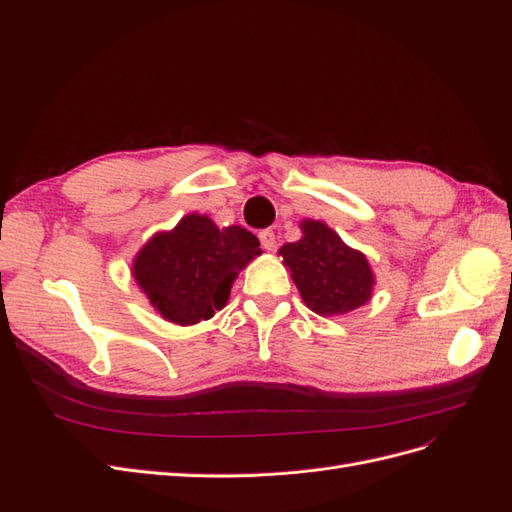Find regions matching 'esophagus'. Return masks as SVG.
Returning <instances> with one entry per match:
<instances>
[{"label":"esophagus","mask_w":512,"mask_h":512,"mask_svg":"<svg viewBox=\"0 0 512 512\" xmlns=\"http://www.w3.org/2000/svg\"><path fill=\"white\" fill-rule=\"evenodd\" d=\"M258 239H260V243H262V247H265L267 252H271L273 247H275V232L271 230V228H265V230H260V235H258Z\"/></svg>","instance_id":"34e87169"}]
</instances>
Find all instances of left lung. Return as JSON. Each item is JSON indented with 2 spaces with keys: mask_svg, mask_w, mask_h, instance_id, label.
Segmentation results:
<instances>
[{
  "mask_svg": "<svg viewBox=\"0 0 512 512\" xmlns=\"http://www.w3.org/2000/svg\"><path fill=\"white\" fill-rule=\"evenodd\" d=\"M303 239L286 243L280 254L290 267L305 305L320 316H339L371 297L374 273L367 258L350 250L327 224L307 220Z\"/></svg>",
  "mask_w": 512,
  "mask_h": 512,
  "instance_id": "obj_1",
  "label": "left lung"
}]
</instances>
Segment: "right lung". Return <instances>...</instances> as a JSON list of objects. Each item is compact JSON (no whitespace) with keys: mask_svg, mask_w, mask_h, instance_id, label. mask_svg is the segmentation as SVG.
I'll return each instance as SVG.
<instances>
[{"mask_svg":"<svg viewBox=\"0 0 512 512\" xmlns=\"http://www.w3.org/2000/svg\"><path fill=\"white\" fill-rule=\"evenodd\" d=\"M260 254L250 230H220L207 215H185L153 237L134 260V277L151 305L177 324H196L222 309L239 271Z\"/></svg>","mask_w":512,"mask_h":512,"instance_id":"1","label":"right lung"}]
</instances>
